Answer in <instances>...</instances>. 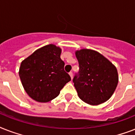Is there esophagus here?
I'll use <instances>...</instances> for the list:
<instances>
[{
	"label": "esophagus",
	"mask_w": 135,
	"mask_h": 135,
	"mask_svg": "<svg viewBox=\"0 0 135 135\" xmlns=\"http://www.w3.org/2000/svg\"><path fill=\"white\" fill-rule=\"evenodd\" d=\"M69 76H71V78L72 79V78H73V73L71 71V72H69Z\"/></svg>",
	"instance_id": "1"
}]
</instances>
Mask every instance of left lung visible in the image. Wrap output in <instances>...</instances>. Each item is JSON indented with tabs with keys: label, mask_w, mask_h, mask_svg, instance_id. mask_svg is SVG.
I'll return each instance as SVG.
<instances>
[{
	"label": "left lung",
	"mask_w": 135,
	"mask_h": 135,
	"mask_svg": "<svg viewBox=\"0 0 135 135\" xmlns=\"http://www.w3.org/2000/svg\"><path fill=\"white\" fill-rule=\"evenodd\" d=\"M78 75L73 79L78 97L90 105H99L112 96L118 83L117 69L109 59L93 50L76 51Z\"/></svg>",
	"instance_id": "1"
}]
</instances>
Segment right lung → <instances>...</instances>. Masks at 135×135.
I'll use <instances>...</instances> for the list:
<instances>
[{"instance_id": "add662e5", "label": "right lung", "mask_w": 135, "mask_h": 135, "mask_svg": "<svg viewBox=\"0 0 135 135\" xmlns=\"http://www.w3.org/2000/svg\"><path fill=\"white\" fill-rule=\"evenodd\" d=\"M61 49L53 44L43 46L24 59L19 75L24 90L38 102L57 97L71 77L65 72L60 58Z\"/></svg>"}]
</instances>
